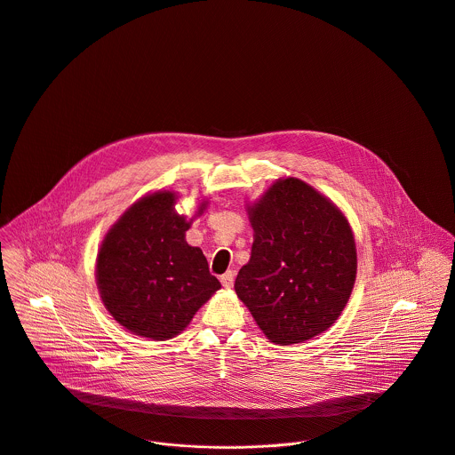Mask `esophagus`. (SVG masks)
<instances>
[{"label":"esophagus","instance_id":"34e87169","mask_svg":"<svg viewBox=\"0 0 455 455\" xmlns=\"http://www.w3.org/2000/svg\"><path fill=\"white\" fill-rule=\"evenodd\" d=\"M221 285L225 287V289H230L232 285H234V273L232 271H227L225 275H221Z\"/></svg>","mask_w":455,"mask_h":455}]
</instances>
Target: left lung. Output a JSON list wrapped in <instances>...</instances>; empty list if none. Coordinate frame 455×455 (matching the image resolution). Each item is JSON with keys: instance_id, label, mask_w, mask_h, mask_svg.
<instances>
[{"instance_id": "obj_1", "label": "left lung", "mask_w": 455, "mask_h": 455, "mask_svg": "<svg viewBox=\"0 0 455 455\" xmlns=\"http://www.w3.org/2000/svg\"><path fill=\"white\" fill-rule=\"evenodd\" d=\"M251 257L235 278L237 298L280 346L326 331L356 280V244L342 211L307 182L278 179L248 205Z\"/></svg>"}]
</instances>
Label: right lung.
<instances>
[{
    "instance_id": "obj_1",
    "label": "right lung",
    "mask_w": 455,
    "mask_h": 455,
    "mask_svg": "<svg viewBox=\"0 0 455 455\" xmlns=\"http://www.w3.org/2000/svg\"><path fill=\"white\" fill-rule=\"evenodd\" d=\"M173 191L132 204L108 230L97 253L100 299L127 331L168 340L184 331L198 308L221 289L202 250L186 243L193 220L175 211ZM207 207L204 200L200 216Z\"/></svg>"
}]
</instances>
